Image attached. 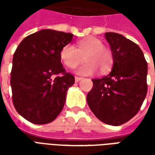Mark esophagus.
<instances>
[{"label": "esophagus", "mask_w": 155, "mask_h": 155, "mask_svg": "<svg viewBox=\"0 0 155 155\" xmlns=\"http://www.w3.org/2000/svg\"><path fill=\"white\" fill-rule=\"evenodd\" d=\"M81 80H82V78L81 77H77V76L74 77V81H75V82H79V81H81Z\"/></svg>", "instance_id": "obj_1"}]
</instances>
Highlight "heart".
I'll use <instances>...</instances> for the list:
<instances>
[{"label": "heart", "mask_w": 155, "mask_h": 155, "mask_svg": "<svg viewBox=\"0 0 155 155\" xmlns=\"http://www.w3.org/2000/svg\"><path fill=\"white\" fill-rule=\"evenodd\" d=\"M84 56L85 63L78 68L75 72L82 75L94 73L95 68L101 73H106L113 64V54L110 50L104 47L103 42L95 37L83 39L76 44L66 45L61 49L60 57L63 64L69 68H74L81 63Z\"/></svg>", "instance_id": "obj_1"}]
</instances>
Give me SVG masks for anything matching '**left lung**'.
Instances as JSON below:
<instances>
[{
    "label": "left lung",
    "instance_id": "obj_1",
    "mask_svg": "<svg viewBox=\"0 0 155 155\" xmlns=\"http://www.w3.org/2000/svg\"><path fill=\"white\" fill-rule=\"evenodd\" d=\"M104 35L110 45L113 67L106 76L92 80L87 103L101 121L118 126L139 112L146 97L148 64L134 42L114 32Z\"/></svg>",
    "mask_w": 155,
    "mask_h": 155
}]
</instances>
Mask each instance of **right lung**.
<instances>
[{
  "instance_id": "right-lung-1",
  "label": "right lung",
  "mask_w": 155,
  "mask_h": 155,
  "mask_svg": "<svg viewBox=\"0 0 155 155\" xmlns=\"http://www.w3.org/2000/svg\"><path fill=\"white\" fill-rule=\"evenodd\" d=\"M72 39L71 33L41 30L26 36L15 50L11 73L12 101L16 111L31 123H51L63 110L74 77L65 72L60 52Z\"/></svg>"
}]
</instances>
